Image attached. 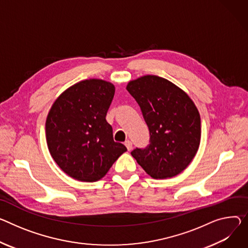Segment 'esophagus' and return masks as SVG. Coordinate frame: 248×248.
Returning <instances> with one entry per match:
<instances>
[{
  "label": "esophagus",
  "instance_id": "34e87169",
  "mask_svg": "<svg viewBox=\"0 0 248 248\" xmlns=\"http://www.w3.org/2000/svg\"><path fill=\"white\" fill-rule=\"evenodd\" d=\"M124 145L126 146V148H127L128 151H130V150L132 149V142H131L130 140H126V141L124 142Z\"/></svg>",
  "mask_w": 248,
  "mask_h": 248
}]
</instances>
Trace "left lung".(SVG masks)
<instances>
[{
  "label": "left lung",
  "instance_id": "left-lung-1",
  "mask_svg": "<svg viewBox=\"0 0 248 248\" xmlns=\"http://www.w3.org/2000/svg\"><path fill=\"white\" fill-rule=\"evenodd\" d=\"M128 93L140 107L150 140L131 155L154 179L181 173L196 155L201 140V119L190 97L170 81L146 75L130 81Z\"/></svg>",
  "mask_w": 248,
  "mask_h": 248
}]
</instances>
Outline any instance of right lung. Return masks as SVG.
<instances>
[{
	"label": "right lung",
	"instance_id": "right-lung-1",
	"mask_svg": "<svg viewBox=\"0 0 248 248\" xmlns=\"http://www.w3.org/2000/svg\"><path fill=\"white\" fill-rule=\"evenodd\" d=\"M115 86L99 79L81 81L63 92L46 123L49 152L57 165L83 182L103 178L126 147L116 142L106 121Z\"/></svg>",
	"mask_w": 248,
	"mask_h": 248
}]
</instances>
